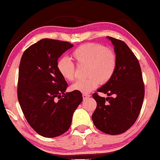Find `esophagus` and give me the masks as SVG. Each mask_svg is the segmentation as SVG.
<instances>
[{
	"label": "esophagus",
	"instance_id": "34e87169",
	"mask_svg": "<svg viewBox=\"0 0 160 160\" xmlns=\"http://www.w3.org/2000/svg\"><path fill=\"white\" fill-rule=\"evenodd\" d=\"M90 96H91L90 94H86V93H83V94H82L83 99H88V98H89V97H90Z\"/></svg>",
	"mask_w": 160,
	"mask_h": 160
}]
</instances>
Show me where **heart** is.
Segmentation results:
<instances>
[{"instance_id": "1", "label": "heart", "mask_w": 160, "mask_h": 160, "mask_svg": "<svg viewBox=\"0 0 160 160\" xmlns=\"http://www.w3.org/2000/svg\"><path fill=\"white\" fill-rule=\"evenodd\" d=\"M72 58L78 66H87L84 80H78L72 85V90L89 93L100 83H107L113 78L117 67V55L112 48L99 43H88L78 47L72 51ZM58 72L68 81L76 78V68L67 58H61L57 63Z\"/></svg>"}]
</instances>
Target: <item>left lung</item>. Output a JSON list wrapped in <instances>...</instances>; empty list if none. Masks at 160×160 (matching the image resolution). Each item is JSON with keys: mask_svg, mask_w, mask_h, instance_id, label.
Wrapping results in <instances>:
<instances>
[{"mask_svg": "<svg viewBox=\"0 0 160 160\" xmlns=\"http://www.w3.org/2000/svg\"><path fill=\"white\" fill-rule=\"evenodd\" d=\"M117 55V67L113 78L97 90L107 98L94 92L97 107L92 116L94 126L109 135L126 132L136 121L145 97V85L138 60L125 42L109 37ZM113 95L114 97H110Z\"/></svg>", "mask_w": 160, "mask_h": 160, "instance_id": "obj_1", "label": "left lung"}]
</instances>
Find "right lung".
Returning <instances> with one entry per match:
<instances>
[{"label":"right lung","instance_id":"add662e5","mask_svg":"<svg viewBox=\"0 0 160 160\" xmlns=\"http://www.w3.org/2000/svg\"><path fill=\"white\" fill-rule=\"evenodd\" d=\"M73 45L43 39L23 53L19 67L18 99L26 120L38 134L59 136L69 129L82 93H65L68 83L58 72V59Z\"/></svg>","mask_w":160,"mask_h":160}]
</instances>
